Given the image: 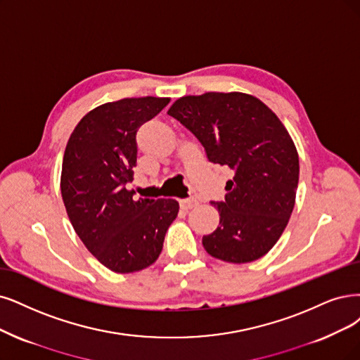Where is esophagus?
<instances>
[{
  "label": "esophagus",
  "mask_w": 360,
  "mask_h": 360,
  "mask_svg": "<svg viewBox=\"0 0 360 360\" xmlns=\"http://www.w3.org/2000/svg\"><path fill=\"white\" fill-rule=\"evenodd\" d=\"M195 205H197V198H194V197L181 198V200H179V206H181V209H184V210H190V209H193Z\"/></svg>",
  "instance_id": "obj_1"
}]
</instances>
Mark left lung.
I'll list each match as a JSON object with an SVG mask.
<instances>
[{
	"instance_id": "1",
	"label": "left lung",
	"mask_w": 360,
	"mask_h": 360,
	"mask_svg": "<svg viewBox=\"0 0 360 360\" xmlns=\"http://www.w3.org/2000/svg\"><path fill=\"white\" fill-rule=\"evenodd\" d=\"M167 114L203 145L209 162L234 172L224 202H212L219 227L203 236L207 254L234 264L264 257L288 225L300 178L297 148L281 120L237 91L184 96Z\"/></svg>"
}]
</instances>
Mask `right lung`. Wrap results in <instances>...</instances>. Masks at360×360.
Returning a JSON list of instances; mask_svg holds the SVG:
<instances>
[{"mask_svg": "<svg viewBox=\"0 0 360 360\" xmlns=\"http://www.w3.org/2000/svg\"><path fill=\"white\" fill-rule=\"evenodd\" d=\"M170 102L127 98L86 114L66 143L60 191L78 237L95 258L115 273L146 269L163 249L176 218L173 198H139L127 190L136 166V131Z\"/></svg>", "mask_w": 360, "mask_h": 360, "instance_id": "right-lung-1", "label": "right lung"}]
</instances>
